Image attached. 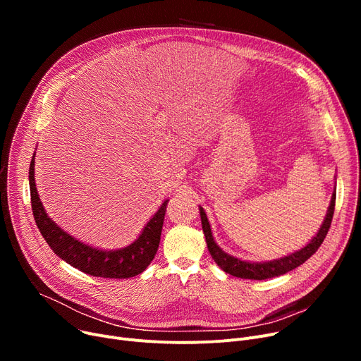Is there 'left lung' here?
<instances>
[{
  "label": "left lung",
  "mask_w": 361,
  "mask_h": 361,
  "mask_svg": "<svg viewBox=\"0 0 361 361\" xmlns=\"http://www.w3.org/2000/svg\"><path fill=\"white\" fill-rule=\"evenodd\" d=\"M335 199H336V192L332 193V199H331V204L328 207V214L326 218L322 224L319 233L312 238V241L302 247L298 252H294L288 256H283L281 259L276 260H271V262H245V260H240L234 256L226 255L219 245L215 243L214 237H212V231H211V225L209 221H207V216L203 211V207H199L200 211V219H202V228L206 237V244L207 249H209V253L212 256V259L215 260V263L218 267L233 276L237 278H244V279H268V278H274V276H279L287 274L295 268H298L300 264L305 263L310 256H313L317 249L320 247V244L324 243L329 228H331V222H332V216H334V211H335Z\"/></svg>",
  "instance_id": "left-lung-1"
}]
</instances>
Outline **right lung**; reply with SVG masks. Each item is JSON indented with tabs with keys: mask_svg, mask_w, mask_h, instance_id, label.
I'll use <instances>...</instances> for the list:
<instances>
[{
	"mask_svg": "<svg viewBox=\"0 0 361 361\" xmlns=\"http://www.w3.org/2000/svg\"><path fill=\"white\" fill-rule=\"evenodd\" d=\"M29 185L32 211L37 228H39L52 252L71 264L73 268H78L92 276L126 279L142 274L154 260L159 247L168 200L161 204L158 212L146 224L135 243L120 250L106 252L93 249L90 245L75 240L48 218L35 185V155L29 168Z\"/></svg>",
	"mask_w": 361,
	"mask_h": 361,
	"instance_id": "1",
	"label": "right lung"
}]
</instances>
